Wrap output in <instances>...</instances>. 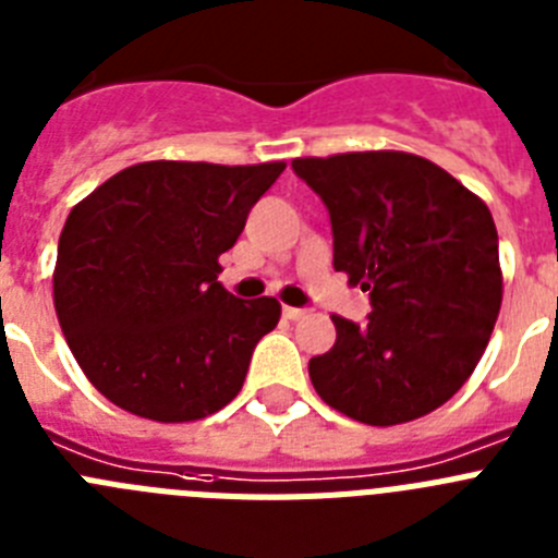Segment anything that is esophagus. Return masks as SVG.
Here are the masks:
<instances>
[{"label":"esophagus","mask_w":558,"mask_h":558,"mask_svg":"<svg viewBox=\"0 0 558 558\" xmlns=\"http://www.w3.org/2000/svg\"><path fill=\"white\" fill-rule=\"evenodd\" d=\"M282 313H284V318H290V322H299V318H304V315H307V310H304V307H284Z\"/></svg>","instance_id":"esophagus-1"}]
</instances>
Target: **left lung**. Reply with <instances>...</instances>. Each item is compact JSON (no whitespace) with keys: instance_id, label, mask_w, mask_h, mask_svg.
I'll return each instance as SVG.
<instances>
[{"instance_id":"left-lung-1","label":"left lung","mask_w":558,"mask_h":558,"mask_svg":"<svg viewBox=\"0 0 558 558\" xmlns=\"http://www.w3.org/2000/svg\"><path fill=\"white\" fill-rule=\"evenodd\" d=\"M293 170L327 206L335 270L372 302L363 324L332 315L335 347L310 360L315 391L374 427L436 411L475 372L500 313L489 206L413 153H338Z\"/></svg>"}]
</instances>
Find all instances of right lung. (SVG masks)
Wrapping results in <instances>:
<instances>
[{
  "instance_id": "obj_1",
  "label": "right lung",
  "mask_w": 558,
  "mask_h": 558,
  "mask_svg": "<svg viewBox=\"0 0 558 558\" xmlns=\"http://www.w3.org/2000/svg\"><path fill=\"white\" fill-rule=\"evenodd\" d=\"M284 161H142L69 211L52 295L77 366L106 399L153 422H195L243 388L282 307L240 302L220 263Z\"/></svg>"
}]
</instances>
